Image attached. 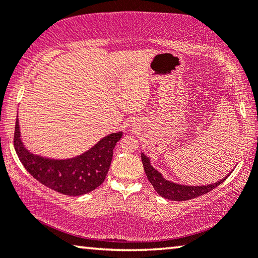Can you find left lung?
Instances as JSON below:
<instances>
[{
	"label": "left lung",
	"instance_id": "1",
	"mask_svg": "<svg viewBox=\"0 0 258 258\" xmlns=\"http://www.w3.org/2000/svg\"><path fill=\"white\" fill-rule=\"evenodd\" d=\"M141 159L143 164V168H145L146 175L148 180L154 186V189L157 191V194L165 199L168 200H176V202H184V200L197 198L199 196H203L207 192L212 191L214 187H216L225 181V176L222 180L217 181L215 183H211L207 185H184L178 184V183H174L172 181L166 180V178L161 175L157 169L152 167L150 164V159L145 154H141Z\"/></svg>",
	"mask_w": 258,
	"mask_h": 258
}]
</instances>
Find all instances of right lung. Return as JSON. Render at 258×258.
<instances>
[{
    "mask_svg": "<svg viewBox=\"0 0 258 258\" xmlns=\"http://www.w3.org/2000/svg\"><path fill=\"white\" fill-rule=\"evenodd\" d=\"M123 132L108 134L91 149L67 159L46 158L30 152L21 141L19 120H16L15 149L21 164L42 184L67 196H82L103 183L110 167L112 150Z\"/></svg>",
    "mask_w": 258,
    "mask_h": 258,
    "instance_id": "add662e5",
    "label": "right lung"
}]
</instances>
